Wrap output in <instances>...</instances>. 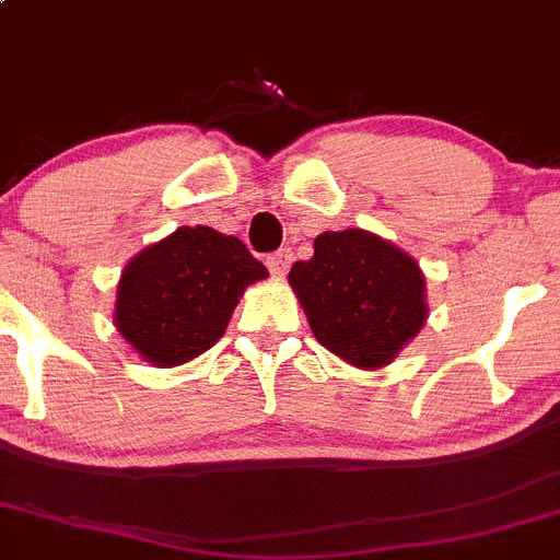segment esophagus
<instances>
[{"label":"esophagus","mask_w":560,"mask_h":560,"mask_svg":"<svg viewBox=\"0 0 560 560\" xmlns=\"http://www.w3.org/2000/svg\"><path fill=\"white\" fill-rule=\"evenodd\" d=\"M290 262H292V252L290 249H279V252H273V255L268 257V270L273 276H284L287 268H290Z\"/></svg>","instance_id":"1"}]
</instances>
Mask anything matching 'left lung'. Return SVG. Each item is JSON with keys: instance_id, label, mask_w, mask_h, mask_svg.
<instances>
[{"instance_id": "obj_1", "label": "left lung", "mask_w": 560, "mask_h": 560, "mask_svg": "<svg viewBox=\"0 0 560 560\" xmlns=\"http://www.w3.org/2000/svg\"><path fill=\"white\" fill-rule=\"evenodd\" d=\"M290 287L314 338L362 370H381L427 325V279L419 262L381 235L346 228L314 238Z\"/></svg>"}]
</instances>
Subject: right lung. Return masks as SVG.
I'll return each instance as SVG.
<instances>
[{
  "label": "right lung",
  "mask_w": 560,
  "mask_h": 560,
  "mask_svg": "<svg viewBox=\"0 0 560 560\" xmlns=\"http://www.w3.org/2000/svg\"><path fill=\"white\" fill-rule=\"evenodd\" d=\"M268 270L235 235L182 225L122 268L112 322L155 368H179L225 335L246 287Z\"/></svg>",
  "instance_id": "1"
}]
</instances>
